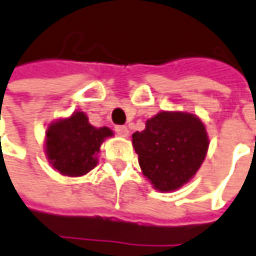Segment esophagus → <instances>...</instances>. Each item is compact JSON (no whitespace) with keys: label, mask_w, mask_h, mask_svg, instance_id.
<instances>
[{"label":"esophagus","mask_w":256,"mask_h":256,"mask_svg":"<svg viewBox=\"0 0 256 256\" xmlns=\"http://www.w3.org/2000/svg\"><path fill=\"white\" fill-rule=\"evenodd\" d=\"M114 130H116V133H118V134L123 136V137H128V128H126V126H116Z\"/></svg>","instance_id":"34e87169"}]
</instances>
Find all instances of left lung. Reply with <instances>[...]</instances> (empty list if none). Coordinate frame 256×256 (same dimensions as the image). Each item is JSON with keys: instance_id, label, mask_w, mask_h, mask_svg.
<instances>
[{"instance_id": "left-lung-1", "label": "left lung", "mask_w": 256, "mask_h": 256, "mask_svg": "<svg viewBox=\"0 0 256 256\" xmlns=\"http://www.w3.org/2000/svg\"><path fill=\"white\" fill-rule=\"evenodd\" d=\"M132 138L144 176L161 192L186 184L200 168L208 147L204 124L185 112H160Z\"/></svg>"}]
</instances>
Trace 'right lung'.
<instances>
[{"mask_svg": "<svg viewBox=\"0 0 256 256\" xmlns=\"http://www.w3.org/2000/svg\"><path fill=\"white\" fill-rule=\"evenodd\" d=\"M112 134L110 128H94L84 112H76L48 126L46 154L60 174L81 176L95 168L100 144Z\"/></svg>", "mask_w": 256, "mask_h": 256, "instance_id": "1", "label": "right lung"}]
</instances>
